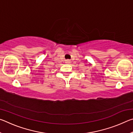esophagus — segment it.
Segmentation results:
<instances>
[{"label":"esophagus","mask_w":133,"mask_h":133,"mask_svg":"<svg viewBox=\"0 0 133 133\" xmlns=\"http://www.w3.org/2000/svg\"><path fill=\"white\" fill-rule=\"evenodd\" d=\"M70 63V61L69 59L66 60V63Z\"/></svg>","instance_id":"obj_1"}]
</instances>
